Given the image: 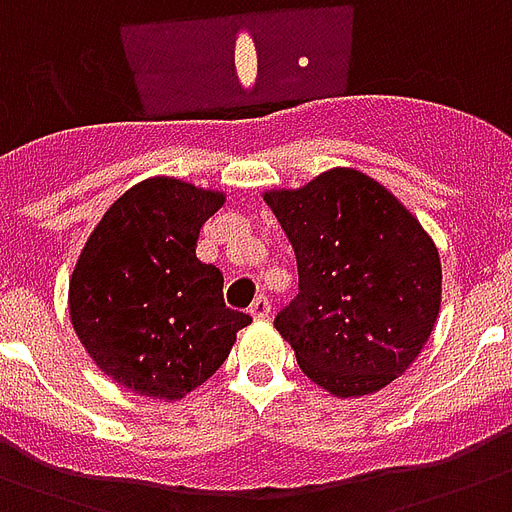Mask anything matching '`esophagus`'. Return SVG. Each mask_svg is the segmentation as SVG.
Returning <instances> with one entry per match:
<instances>
[{
	"label": "esophagus",
	"mask_w": 512,
	"mask_h": 512,
	"mask_svg": "<svg viewBox=\"0 0 512 512\" xmlns=\"http://www.w3.org/2000/svg\"><path fill=\"white\" fill-rule=\"evenodd\" d=\"M249 313H252L255 319H268V316H271V300L265 295L255 297V303L249 305Z\"/></svg>",
	"instance_id": "esophagus-1"
}]
</instances>
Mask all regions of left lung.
Listing matches in <instances>:
<instances>
[{
	"mask_svg": "<svg viewBox=\"0 0 512 512\" xmlns=\"http://www.w3.org/2000/svg\"><path fill=\"white\" fill-rule=\"evenodd\" d=\"M265 201L297 257L300 292L273 324L300 369L337 398L390 385L436 327L433 239L385 185L348 167Z\"/></svg>",
	"mask_w": 512,
	"mask_h": 512,
	"instance_id": "left-lung-1",
	"label": "left lung"
}]
</instances>
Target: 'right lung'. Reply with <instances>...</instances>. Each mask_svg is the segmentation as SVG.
I'll list each match as a JSON object with an SVG mask.
<instances>
[{"mask_svg":"<svg viewBox=\"0 0 512 512\" xmlns=\"http://www.w3.org/2000/svg\"><path fill=\"white\" fill-rule=\"evenodd\" d=\"M225 196L175 177L132 185L84 244L68 287L90 358L140 396L183 398L231 353L249 316L225 308L223 273L196 257Z\"/></svg>","mask_w":512,"mask_h":512,"instance_id":"1","label":"right lung"}]
</instances>
